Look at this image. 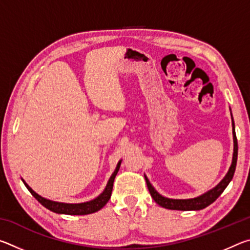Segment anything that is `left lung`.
Wrapping results in <instances>:
<instances>
[{
  "mask_svg": "<svg viewBox=\"0 0 250 250\" xmlns=\"http://www.w3.org/2000/svg\"><path fill=\"white\" fill-rule=\"evenodd\" d=\"M232 135H234V155H232V162L229 167V171L226 174V176L222 180L221 183H219L216 188L210 189L203 195L191 198V200H172V198H167L163 197L162 195L155 191L153 186L151 185L149 180L146 177V182L147 185V188H149V192L151 196L153 197L155 203H158L160 206L164 207V208L167 209H176V210H200L205 208L211 203H214L217 200L218 196L224 192V189L227 188V185L229 184L231 181L232 176H234V173L236 170V164H237V155H238V145H237V138H236V132H235V125L234 120H232Z\"/></svg>",
  "mask_w": 250,
  "mask_h": 250,
  "instance_id": "8db88e82",
  "label": "left lung"
}]
</instances>
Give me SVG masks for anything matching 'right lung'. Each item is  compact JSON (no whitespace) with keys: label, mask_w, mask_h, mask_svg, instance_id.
<instances>
[{"label":"right lung","mask_w":250,"mask_h":250,"mask_svg":"<svg viewBox=\"0 0 250 250\" xmlns=\"http://www.w3.org/2000/svg\"><path fill=\"white\" fill-rule=\"evenodd\" d=\"M120 164L121 162L118 163L116 171L113 172V174L109 179V182L107 186H105L104 191L101 193L98 197L95 198V200H92L90 202H86V203H80V204H66V203H58V202L46 200V198L40 196L39 194H36L26 183H25L24 181L23 182L28 191L31 192L32 195L35 197L42 205L45 206L46 208H48L49 210L54 211V213L67 214V215H87V214L95 213V211H98L99 209L103 208V207L107 204L108 201L110 200V196H111V192H112L113 181H115L117 173L119 171Z\"/></svg>","instance_id":"obj_1"}]
</instances>
